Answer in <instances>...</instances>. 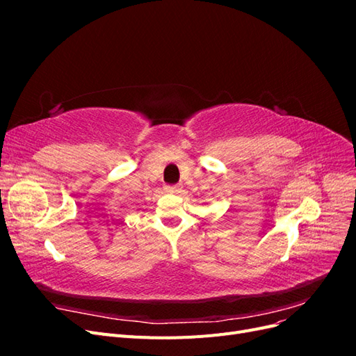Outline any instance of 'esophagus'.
<instances>
[{
    "label": "esophagus",
    "mask_w": 356,
    "mask_h": 356,
    "mask_svg": "<svg viewBox=\"0 0 356 356\" xmlns=\"http://www.w3.org/2000/svg\"><path fill=\"white\" fill-rule=\"evenodd\" d=\"M181 190L182 188L179 186H165V191L170 193V195H179Z\"/></svg>",
    "instance_id": "34e87169"
}]
</instances>
